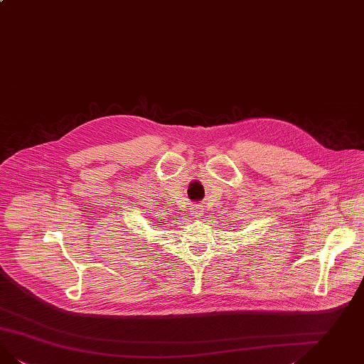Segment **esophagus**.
Returning <instances> with one entry per match:
<instances>
[{"instance_id":"esophagus-1","label":"esophagus","mask_w":364,"mask_h":364,"mask_svg":"<svg viewBox=\"0 0 364 364\" xmlns=\"http://www.w3.org/2000/svg\"><path fill=\"white\" fill-rule=\"evenodd\" d=\"M203 215V208L200 205H193L191 208V217L192 218H202Z\"/></svg>"}]
</instances>
